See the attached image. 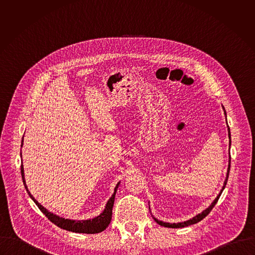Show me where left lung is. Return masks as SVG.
<instances>
[{"mask_svg":"<svg viewBox=\"0 0 255 255\" xmlns=\"http://www.w3.org/2000/svg\"><path fill=\"white\" fill-rule=\"evenodd\" d=\"M225 113V115H226V111L224 112ZM228 125V124H227ZM228 133H229V138H230V146H231V131H230V128H229V126H228ZM230 168H231V155H230V160H229V167H228V173H227V178H226V181L224 182V185H223V188L221 189V192L219 193L218 196H217V198L212 202V204L207 208V209H205L202 213H200V214H198V215H196L195 217H193L192 219H190V220H188V221H185V222H182V223H173V224H170V223H164V222H162V221H158L157 219L154 218V220L159 224V225H161V226H163V227H166V228H174V229H177V228H183V227H187V226H190V225H193V224H196V223H198L199 221H201L202 219L205 218L209 213H210V211L213 209V207L216 205V203H217V201L219 200V197L221 196V194H222V191L224 190V188H225V186H226V184H227V182H228V178H229V174H230Z\"/></svg>","mask_w":255,"mask_h":255,"instance_id":"left-lung-1","label":"left lung"}]
</instances>
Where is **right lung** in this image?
Wrapping results in <instances>:
<instances>
[{
	"instance_id": "obj_1",
	"label": "right lung",
	"mask_w": 255,
	"mask_h": 255,
	"mask_svg": "<svg viewBox=\"0 0 255 255\" xmlns=\"http://www.w3.org/2000/svg\"><path fill=\"white\" fill-rule=\"evenodd\" d=\"M22 144H23V140H22V143H21V147H22ZM20 173H21L22 182H23V184L26 188V191L29 194V196L32 198V200L35 202L38 208L52 223H54L56 226L60 227L61 229H64V230H67V231H70V232H74V233L97 234V233H101L102 231H104L109 226L110 222L112 220V211H113V206H114V201H115V195H116V191H117V188H118L120 182L117 184V186L115 188V192L112 195V197L108 200L104 211L99 216H97L94 219H89V220L75 221V220H70V219L61 218L57 215H54L53 213H50L46 208H44L40 203H38V201L31 195V193L27 189L25 180H24V173H23L22 164H21V167H20Z\"/></svg>"
}]
</instances>
